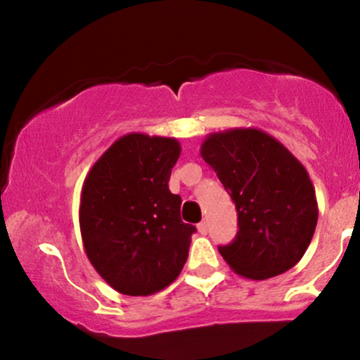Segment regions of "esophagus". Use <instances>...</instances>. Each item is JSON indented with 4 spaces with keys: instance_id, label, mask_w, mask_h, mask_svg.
<instances>
[{
    "instance_id": "esophagus-1",
    "label": "esophagus",
    "mask_w": 360,
    "mask_h": 360,
    "mask_svg": "<svg viewBox=\"0 0 360 360\" xmlns=\"http://www.w3.org/2000/svg\"><path fill=\"white\" fill-rule=\"evenodd\" d=\"M198 232H200L201 235H206V232H208V223L206 221L198 223Z\"/></svg>"
}]
</instances>
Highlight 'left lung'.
<instances>
[{
  "instance_id": "left-lung-1",
  "label": "left lung",
  "mask_w": 360,
  "mask_h": 360,
  "mask_svg": "<svg viewBox=\"0 0 360 360\" xmlns=\"http://www.w3.org/2000/svg\"><path fill=\"white\" fill-rule=\"evenodd\" d=\"M201 157L237 208L238 232L232 243L218 247L226 264L254 281L295 267L318 221L315 188L303 164L259 128L210 134Z\"/></svg>"
}]
</instances>
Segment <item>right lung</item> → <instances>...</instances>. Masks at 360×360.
<instances>
[{"mask_svg":"<svg viewBox=\"0 0 360 360\" xmlns=\"http://www.w3.org/2000/svg\"><path fill=\"white\" fill-rule=\"evenodd\" d=\"M179 155L176 139L123 135L82 184L79 226L86 255L122 295H154L183 271L196 229L181 220L179 194L169 191Z\"/></svg>","mask_w":360,"mask_h":360,"instance_id":"1","label":"right lung"}]
</instances>
